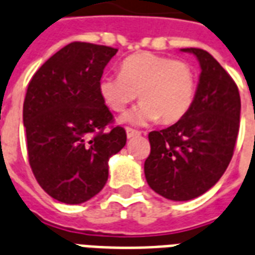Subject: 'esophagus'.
I'll list each match as a JSON object with an SVG mask.
<instances>
[{
  "instance_id": "1",
  "label": "esophagus",
  "mask_w": 255,
  "mask_h": 255,
  "mask_svg": "<svg viewBox=\"0 0 255 255\" xmlns=\"http://www.w3.org/2000/svg\"><path fill=\"white\" fill-rule=\"evenodd\" d=\"M126 132H127L128 139H132V137H136V136L140 135V131H137V129H133V128H129V127L126 129Z\"/></svg>"
}]
</instances>
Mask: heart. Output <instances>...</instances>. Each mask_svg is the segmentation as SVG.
<instances>
[{"label":"heart","instance_id":"b5f03b06","mask_svg":"<svg viewBox=\"0 0 255 255\" xmlns=\"http://www.w3.org/2000/svg\"><path fill=\"white\" fill-rule=\"evenodd\" d=\"M197 92V76L183 60L141 52L124 58L120 75H104L99 81V93L114 112H124L140 97L135 111L124 116V122L144 124L162 120L176 123L191 108Z\"/></svg>","mask_w":255,"mask_h":255}]
</instances>
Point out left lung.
Listing matches in <instances>:
<instances>
[{"label": "left lung", "instance_id": "obj_1", "mask_svg": "<svg viewBox=\"0 0 255 255\" xmlns=\"http://www.w3.org/2000/svg\"><path fill=\"white\" fill-rule=\"evenodd\" d=\"M195 54L201 76L187 115L171 127L148 133L144 162L147 183L170 201H190L209 191L225 174L240 131L238 87L221 64L203 49Z\"/></svg>", "mask_w": 255, "mask_h": 255}]
</instances>
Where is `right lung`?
<instances>
[{"label": "right lung", "mask_w": 255, "mask_h": 255, "mask_svg": "<svg viewBox=\"0 0 255 255\" xmlns=\"http://www.w3.org/2000/svg\"><path fill=\"white\" fill-rule=\"evenodd\" d=\"M118 49L71 42L29 81L22 119L29 164L42 190L68 205L102 191L108 160L127 141L123 127L106 131L114 116L99 93L103 71Z\"/></svg>", "instance_id": "1"}]
</instances>
